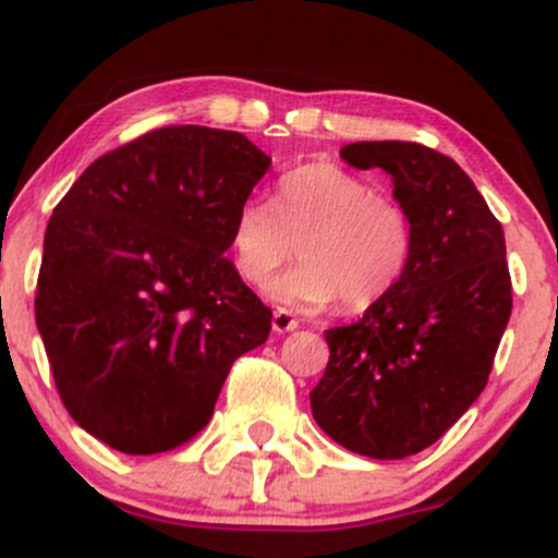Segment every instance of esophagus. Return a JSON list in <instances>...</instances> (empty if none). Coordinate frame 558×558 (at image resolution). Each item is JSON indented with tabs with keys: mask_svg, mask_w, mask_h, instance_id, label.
Returning a JSON list of instances; mask_svg holds the SVG:
<instances>
[{
	"mask_svg": "<svg viewBox=\"0 0 558 558\" xmlns=\"http://www.w3.org/2000/svg\"><path fill=\"white\" fill-rule=\"evenodd\" d=\"M299 328V319L291 315L288 310H275L272 315V330L275 332H288V330H296Z\"/></svg>",
	"mask_w": 558,
	"mask_h": 558,
	"instance_id": "1",
	"label": "esophagus"
}]
</instances>
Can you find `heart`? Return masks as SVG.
Masks as SVG:
<instances>
[{"mask_svg":"<svg viewBox=\"0 0 558 558\" xmlns=\"http://www.w3.org/2000/svg\"><path fill=\"white\" fill-rule=\"evenodd\" d=\"M272 286L280 304L364 312L399 286L412 259V222L396 198L375 194L356 172L315 159L280 175L270 202L248 198L230 226V254L243 283Z\"/></svg>","mask_w":558,"mask_h":558,"instance_id":"b5f03b06","label":"heart"}]
</instances>
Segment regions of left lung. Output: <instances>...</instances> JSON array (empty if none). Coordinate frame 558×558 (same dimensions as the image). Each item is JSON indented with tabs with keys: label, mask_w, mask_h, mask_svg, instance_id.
Instances as JSON below:
<instances>
[{
	"label": "left lung",
	"mask_w": 558,
	"mask_h": 558,
	"mask_svg": "<svg viewBox=\"0 0 558 558\" xmlns=\"http://www.w3.org/2000/svg\"><path fill=\"white\" fill-rule=\"evenodd\" d=\"M341 157L393 178L412 222V259L360 323L325 332L330 360L310 393L312 414L349 451L403 459L433 446L488 386L511 317L504 230L440 151L356 141Z\"/></svg>",
	"instance_id": "1"
}]
</instances>
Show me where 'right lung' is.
Instances as JSON below:
<instances>
[{
  "label": "right lung",
  "mask_w": 558,
  "mask_h": 558,
  "mask_svg": "<svg viewBox=\"0 0 558 558\" xmlns=\"http://www.w3.org/2000/svg\"><path fill=\"white\" fill-rule=\"evenodd\" d=\"M267 168L243 133L155 128L88 165L49 217L36 325L70 417L114 451L189 444L270 336V306L226 259Z\"/></svg>",
  "instance_id": "right-lung-1"
}]
</instances>
